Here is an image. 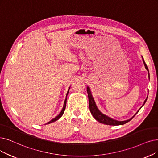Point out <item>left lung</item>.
<instances>
[{"label":"left lung","mask_w":158,"mask_h":158,"mask_svg":"<svg viewBox=\"0 0 158 158\" xmlns=\"http://www.w3.org/2000/svg\"><path fill=\"white\" fill-rule=\"evenodd\" d=\"M143 62H144L145 68H146L147 70L148 71V69L147 67V65L146 64H145V62H144L143 58ZM148 75H149V74H148ZM149 78H150V76H149ZM87 94H88V98H89V110H90L91 113L92 114V115L93 116V117L97 120V121H98V122H100L101 123H103V124H107V125H113V126L122 125V124H124L126 123H127L128 122L131 121V120L134 117V116L136 115L135 114L133 117H131L130 119L127 120V121H116V120L112 119L111 118L102 114V113L98 110V108H97V106L95 104V102H94V99H93V98L91 95V93L89 88L88 87H87ZM147 100V98L146 100H144V104H145V102H146ZM139 110H140V109L139 110ZM139 111L137 113H138Z\"/></svg>","instance_id":"obj_1"}]
</instances>
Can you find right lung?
<instances>
[{"mask_svg":"<svg viewBox=\"0 0 158 158\" xmlns=\"http://www.w3.org/2000/svg\"><path fill=\"white\" fill-rule=\"evenodd\" d=\"M69 89H70V87H69ZM69 90H68V91H67V94H68V93H69ZM67 96H66V98H65V102H64V107H63V109H62V110H61V111L60 112V114L57 116V117H56L55 118H54L52 120H51V121H49L48 123H47V124H50V123H53V122H54V121H57V120H58L62 115H63V114H64V111H65V108H66V104H67Z\"/></svg>","mask_w":158,"mask_h":158,"instance_id":"right-lung-1","label":"right lung"}]
</instances>
